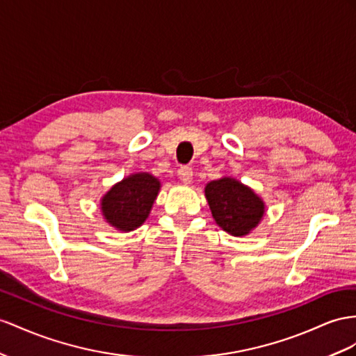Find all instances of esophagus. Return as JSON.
I'll return each instance as SVG.
<instances>
[{
  "label": "esophagus",
  "mask_w": 356,
  "mask_h": 356,
  "mask_svg": "<svg viewBox=\"0 0 356 356\" xmlns=\"http://www.w3.org/2000/svg\"><path fill=\"white\" fill-rule=\"evenodd\" d=\"M177 176L184 184H189V181L193 180V168L188 165H181L177 171Z\"/></svg>",
  "instance_id": "esophagus-1"
}]
</instances>
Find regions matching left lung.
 Instances as JSON below:
<instances>
[{"instance_id":"left-lung-1","label":"left lung","mask_w":356,"mask_h":356,"mask_svg":"<svg viewBox=\"0 0 356 356\" xmlns=\"http://www.w3.org/2000/svg\"><path fill=\"white\" fill-rule=\"evenodd\" d=\"M204 193L216 224L233 236L248 234L265 212L261 200L248 186L230 177L211 181Z\"/></svg>"}]
</instances>
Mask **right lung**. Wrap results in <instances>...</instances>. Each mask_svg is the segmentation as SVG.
I'll return each instance as SVG.
<instances>
[{
    "label": "right lung",
    "instance_id": "add662e5",
    "mask_svg": "<svg viewBox=\"0 0 356 356\" xmlns=\"http://www.w3.org/2000/svg\"><path fill=\"white\" fill-rule=\"evenodd\" d=\"M159 186V180L149 172H138L122 180L102 198L105 220L123 232L140 227L150 213Z\"/></svg>",
    "mask_w": 356,
    "mask_h": 356
}]
</instances>
